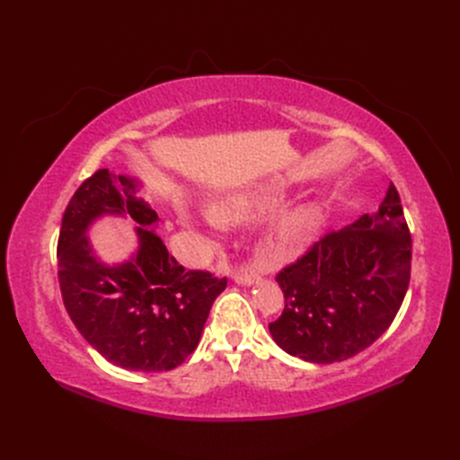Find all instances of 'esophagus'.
<instances>
[{
    "instance_id": "obj_1",
    "label": "esophagus",
    "mask_w": 460,
    "mask_h": 460,
    "mask_svg": "<svg viewBox=\"0 0 460 460\" xmlns=\"http://www.w3.org/2000/svg\"><path fill=\"white\" fill-rule=\"evenodd\" d=\"M234 280L242 286H252L259 280V272L253 264H243V267L234 272Z\"/></svg>"
}]
</instances>
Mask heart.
Masks as SVG:
<instances>
[{"label":"heart","mask_w":460,"mask_h":460,"mask_svg":"<svg viewBox=\"0 0 460 460\" xmlns=\"http://www.w3.org/2000/svg\"><path fill=\"white\" fill-rule=\"evenodd\" d=\"M286 198L282 186H261L247 191L228 193L208 205V215L218 225H240L253 220L259 215L272 211ZM314 213L309 205H291L274 217L267 230V240L272 245H288L301 240L309 232Z\"/></svg>","instance_id":"heart-1"}]
</instances>
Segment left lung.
Returning a JSON list of instances; mask_svg holds the SVG:
<instances>
[{
	"label": "left lung",
	"instance_id": "8db88e82",
	"mask_svg": "<svg viewBox=\"0 0 460 460\" xmlns=\"http://www.w3.org/2000/svg\"><path fill=\"white\" fill-rule=\"evenodd\" d=\"M411 232L389 184L374 215L328 232L276 276L286 307L269 324L289 355L316 365L365 351L394 323L411 280Z\"/></svg>",
	"mask_w": 460,
	"mask_h": 460
}]
</instances>
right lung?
<instances>
[{
	"instance_id": "add662e5",
	"label": "right lung",
	"mask_w": 460,
	"mask_h": 460,
	"mask_svg": "<svg viewBox=\"0 0 460 460\" xmlns=\"http://www.w3.org/2000/svg\"><path fill=\"white\" fill-rule=\"evenodd\" d=\"M140 182L107 169L93 172L68 201L58 243L65 309L78 332L109 363L163 372L196 351L226 278L184 270L155 234L159 217L137 198ZM103 214L128 216L138 252L119 265L94 257L87 228Z\"/></svg>"
}]
</instances>
